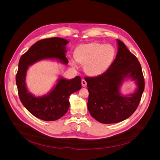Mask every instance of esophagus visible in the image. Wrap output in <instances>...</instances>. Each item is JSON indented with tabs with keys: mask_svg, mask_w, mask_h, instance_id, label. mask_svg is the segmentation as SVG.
Listing matches in <instances>:
<instances>
[{
	"mask_svg": "<svg viewBox=\"0 0 160 160\" xmlns=\"http://www.w3.org/2000/svg\"><path fill=\"white\" fill-rule=\"evenodd\" d=\"M82 85L83 87H86V85H87V82H86L84 79H82Z\"/></svg>",
	"mask_w": 160,
	"mask_h": 160,
	"instance_id": "esophagus-1",
	"label": "esophagus"
}]
</instances>
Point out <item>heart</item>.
Returning <instances> with one entry per match:
<instances>
[{"instance_id":"obj_1","label":"heart","mask_w":160,"mask_h":160,"mask_svg":"<svg viewBox=\"0 0 160 160\" xmlns=\"http://www.w3.org/2000/svg\"><path fill=\"white\" fill-rule=\"evenodd\" d=\"M116 55V51L109 44L99 43L81 44L75 49V60L84 64L85 72L90 76H99L106 72L112 63ZM72 66H77L74 59H70Z\"/></svg>"}]
</instances>
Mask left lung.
Segmentation results:
<instances>
[{
  "mask_svg": "<svg viewBox=\"0 0 160 160\" xmlns=\"http://www.w3.org/2000/svg\"><path fill=\"white\" fill-rule=\"evenodd\" d=\"M118 52L109 69L95 77H85L89 92L88 110L100 123H115L130 117L138 108L144 89L142 68L136 58L117 39ZM126 78L135 80L136 92L122 96L119 88Z\"/></svg>",
  "mask_w": 160,
  "mask_h": 160,
  "instance_id": "8db88e82",
  "label": "left lung"
}]
</instances>
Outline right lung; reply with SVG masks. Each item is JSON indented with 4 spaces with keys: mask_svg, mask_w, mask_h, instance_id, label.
I'll return each mask as SVG.
<instances>
[{
    "mask_svg": "<svg viewBox=\"0 0 160 160\" xmlns=\"http://www.w3.org/2000/svg\"><path fill=\"white\" fill-rule=\"evenodd\" d=\"M68 43L67 40L59 37L40 40L22 54L19 61L16 82L20 101L33 116L44 121L57 120L65 115L70 107V96L81 88L82 79L79 76L71 80L61 77L48 94L35 97L26 87L27 72L29 66L45 59H56L68 64Z\"/></svg>",
    "mask_w": 160,
    "mask_h": 160,
    "instance_id": "right-lung-1",
    "label": "right lung"
}]
</instances>
